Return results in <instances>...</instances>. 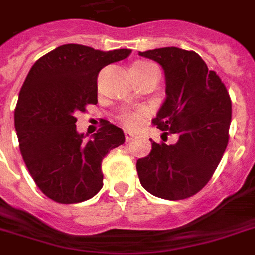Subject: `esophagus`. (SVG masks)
<instances>
[{"label":"esophagus","instance_id":"esophagus-1","mask_svg":"<svg viewBox=\"0 0 255 255\" xmlns=\"http://www.w3.org/2000/svg\"><path fill=\"white\" fill-rule=\"evenodd\" d=\"M124 137H126V143H129L132 139H133V135L132 133H129V132H124Z\"/></svg>","mask_w":255,"mask_h":255}]
</instances>
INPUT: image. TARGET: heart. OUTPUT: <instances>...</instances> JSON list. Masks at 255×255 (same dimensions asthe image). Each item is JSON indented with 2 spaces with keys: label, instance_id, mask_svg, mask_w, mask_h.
Segmentation results:
<instances>
[{
  "label": "heart",
  "instance_id": "obj_1",
  "mask_svg": "<svg viewBox=\"0 0 255 255\" xmlns=\"http://www.w3.org/2000/svg\"><path fill=\"white\" fill-rule=\"evenodd\" d=\"M136 65H151V63L139 62V63H136ZM143 118H144L143 111H129V112H126V114H123V115L120 116V122H122V124H123L124 127L132 129V128H136L140 123H141Z\"/></svg>",
  "mask_w": 255,
  "mask_h": 255
}]
</instances>
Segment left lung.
<instances>
[{"instance_id":"8db88e82","label":"left lung","mask_w":255,"mask_h":255,"mask_svg":"<svg viewBox=\"0 0 255 255\" xmlns=\"http://www.w3.org/2000/svg\"><path fill=\"white\" fill-rule=\"evenodd\" d=\"M139 55L160 63L165 73L167 99L152 124L163 136L178 137L170 145L151 140V153L136 163L140 182L156 197H192L209 182L228 147L232 100L194 51L163 47Z\"/></svg>"}]
</instances>
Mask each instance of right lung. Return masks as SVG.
I'll return each instance as SVG.
<instances>
[{
  "label": "right lung",
  "mask_w": 255,
  "mask_h": 255,
  "mask_svg": "<svg viewBox=\"0 0 255 255\" xmlns=\"http://www.w3.org/2000/svg\"><path fill=\"white\" fill-rule=\"evenodd\" d=\"M129 54V49L106 53L69 43L39 58L27 74L14 126L29 173L53 201L77 204L102 189V161L124 143V133L103 120L92 140L85 141L77 132V114L98 103L100 70Z\"/></svg>",
  "instance_id": "1"
}]
</instances>
